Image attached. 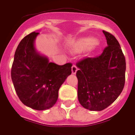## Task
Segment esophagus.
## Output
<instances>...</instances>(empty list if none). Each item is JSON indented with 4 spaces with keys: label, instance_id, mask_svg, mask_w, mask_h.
Returning <instances> with one entry per match:
<instances>
[{
    "label": "esophagus",
    "instance_id": "esophagus-1",
    "mask_svg": "<svg viewBox=\"0 0 135 135\" xmlns=\"http://www.w3.org/2000/svg\"><path fill=\"white\" fill-rule=\"evenodd\" d=\"M71 71H72V73L73 74H75L77 71H78V67L75 65H73L72 67H71Z\"/></svg>",
    "mask_w": 135,
    "mask_h": 135
}]
</instances>
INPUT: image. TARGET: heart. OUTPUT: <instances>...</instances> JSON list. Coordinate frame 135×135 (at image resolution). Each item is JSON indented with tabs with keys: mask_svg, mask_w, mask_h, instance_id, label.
<instances>
[{
	"mask_svg": "<svg viewBox=\"0 0 135 135\" xmlns=\"http://www.w3.org/2000/svg\"><path fill=\"white\" fill-rule=\"evenodd\" d=\"M97 40L93 38H86L81 39L77 42L75 45V49L76 51H82L89 49L93 46L97 45Z\"/></svg>",
	"mask_w": 135,
	"mask_h": 135,
	"instance_id": "heart-1",
	"label": "heart"
}]
</instances>
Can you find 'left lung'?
<instances>
[{
    "label": "left lung",
    "mask_w": 135,
    "mask_h": 135,
    "mask_svg": "<svg viewBox=\"0 0 135 135\" xmlns=\"http://www.w3.org/2000/svg\"><path fill=\"white\" fill-rule=\"evenodd\" d=\"M107 45L102 54L77 62L78 97L84 108L94 111L106 108L117 99L125 84L126 59L119 43L103 31Z\"/></svg>",
    "instance_id": "left-lung-1"
}]
</instances>
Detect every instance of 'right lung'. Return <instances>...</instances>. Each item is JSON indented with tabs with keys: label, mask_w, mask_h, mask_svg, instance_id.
<instances>
[{
	"label": "right lung",
	"mask_w": 135,
	"mask_h": 135,
	"mask_svg": "<svg viewBox=\"0 0 135 135\" xmlns=\"http://www.w3.org/2000/svg\"><path fill=\"white\" fill-rule=\"evenodd\" d=\"M38 32L26 36L19 43L12 64V80L20 100L25 106L44 110L55 105L58 90L71 74V63L57 65L37 52Z\"/></svg>",
	"instance_id": "1"
}]
</instances>
